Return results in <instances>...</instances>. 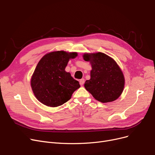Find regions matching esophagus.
<instances>
[{
	"instance_id": "1",
	"label": "esophagus",
	"mask_w": 155,
	"mask_h": 155,
	"mask_svg": "<svg viewBox=\"0 0 155 155\" xmlns=\"http://www.w3.org/2000/svg\"><path fill=\"white\" fill-rule=\"evenodd\" d=\"M84 82H85V79L84 78H82L80 80V85H83L84 84Z\"/></svg>"
}]
</instances>
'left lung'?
<instances>
[{
    "instance_id": "obj_1",
    "label": "left lung",
    "mask_w": 155,
    "mask_h": 155,
    "mask_svg": "<svg viewBox=\"0 0 155 155\" xmlns=\"http://www.w3.org/2000/svg\"><path fill=\"white\" fill-rule=\"evenodd\" d=\"M85 61L92 64L91 79L84 87L94 98L102 103L116 101L123 91L124 77L118 64L103 53L84 54Z\"/></svg>"
}]
</instances>
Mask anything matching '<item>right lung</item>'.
I'll use <instances>...</instances> for the list:
<instances>
[{
    "label": "right lung",
    "mask_w": 155,
    "mask_h": 155,
    "mask_svg": "<svg viewBox=\"0 0 155 155\" xmlns=\"http://www.w3.org/2000/svg\"><path fill=\"white\" fill-rule=\"evenodd\" d=\"M76 56L77 53L58 51L40 60L31 80L32 90L39 102L47 106H60L80 88L78 81L64 70L69 60Z\"/></svg>",
    "instance_id": "add662e5"
}]
</instances>
